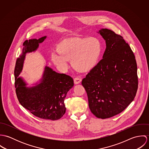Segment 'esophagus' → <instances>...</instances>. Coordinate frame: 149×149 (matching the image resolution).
Listing matches in <instances>:
<instances>
[{
  "label": "esophagus",
  "instance_id": "obj_1",
  "mask_svg": "<svg viewBox=\"0 0 149 149\" xmlns=\"http://www.w3.org/2000/svg\"><path fill=\"white\" fill-rule=\"evenodd\" d=\"M81 81V79H80V78H79V77H75V78H74V84H79Z\"/></svg>",
  "mask_w": 149,
  "mask_h": 149
}]
</instances>
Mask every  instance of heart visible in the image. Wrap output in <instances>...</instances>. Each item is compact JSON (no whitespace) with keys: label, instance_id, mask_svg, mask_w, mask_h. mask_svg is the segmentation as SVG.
Masks as SVG:
<instances>
[{"label":"heart","instance_id":"1","mask_svg":"<svg viewBox=\"0 0 149 149\" xmlns=\"http://www.w3.org/2000/svg\"><path fill=\"white\" fill-rule=\"evenodd\" d=\"M102 49V43L96 37L72 38L59 44L58 51L52 53V60L63 70L67 69L68 61L71 60L76 70L85 72L97 65Z\"/></svg>","mask_w":149,"mask_h":149}]
</instances>
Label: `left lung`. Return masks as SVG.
I'll return each instance as SVG.
<instances>
[{"label": "left lung", "mask_w": 149, "mask_h": 149, "mask_svg": "<svg viewBox=\"0 0 149 149\" xmlns=\"http://www.w3.org/2000/svg\"><path fill=\"white\" fill-rule=\"evenodd\" d=\"M99 33L106 40L102 59L83 79L89 107L97 118L115 116L134 100L138 86L135 56L123 38L108 29Z\"/></svg>", "instance_id": "left-lung-1"}]
</instances>
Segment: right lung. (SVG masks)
<instances>
[{
	"label": "right lung",
	"mask_w": 149,
	"mask_h": 149,
	"mask_svg": "<svg viewBox=\"0 0 149 149\" xmlns=\"http://www.w3.org/2000/svg\"><path fill=\"white\" fill-rule=\"evenodd\" d=\"M46 36L38 40H26L21 55L17 60L15 70V87L19 102L34 116L46 120H56L65 113L64 100L68 92L73 86V79L69 75L58 73L46 66L41 83L32 87L26 86L21 77L26 54L37 49Z\"/></svg>",
	"instance_id": "1"
}]
</instances>
